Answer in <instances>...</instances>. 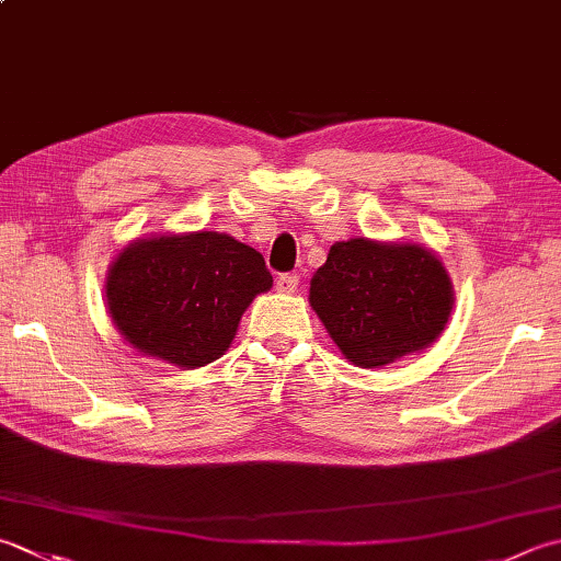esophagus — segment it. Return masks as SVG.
Instances as JSON below:
<instances>
[{"label":"esophagus","mask_w":561,"mask_h":561,"mask_svg":"<svg viewBox=\"0 0 561 561\" xmlns=\"http://www.w3.org/2000/svg\"><path fill=\"white\" fill-rule=\"evenodd\" d=\"M296 287H299V277H296V274L287 272V274H279V277H277V291L294 294Z\"/></svg>","instance_id":"esophagus-1"}]
</instances>
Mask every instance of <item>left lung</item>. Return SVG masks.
Returning <instances> with one entry per match:
<instances>
[{
	"label": "left lung",
	"mask_w": 561,
	"mask_h": 561,
	"mask_svg": "<svg viewBox=\"0 0 561 561\" xmlns=\"http://www.w3.org/2000/svg\"><path fill=\"white\" fill-rule=\"evenodd\" d=\"M311 306L350 362L383 367L443 333L453 284L425 248L353 238L335 243L316 270Z\"/></svg>",
	"instance_id": "left-lung-1"
}]
</instances>
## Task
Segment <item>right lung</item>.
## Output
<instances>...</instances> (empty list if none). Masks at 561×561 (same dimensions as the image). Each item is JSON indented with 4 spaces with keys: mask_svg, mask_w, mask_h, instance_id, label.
<instances>
[{
    "mask_svg": "<svg viewBox=\"0 0 561 561\" xmlns=\"http://www.w3.org/2000/svg\"><path fill=\"white\" fill-rule=\"evenodd\" d=\"M270 287L255 248L202 230L128 245L108 270L106 304L136 350L194 369L226 353L240 316Z\"/></svg>",
    "mask_w": 561,
    "mask_h": 561,
    "instance_id": "obj_1",
    "label": "right lung"
}]
</instances>
